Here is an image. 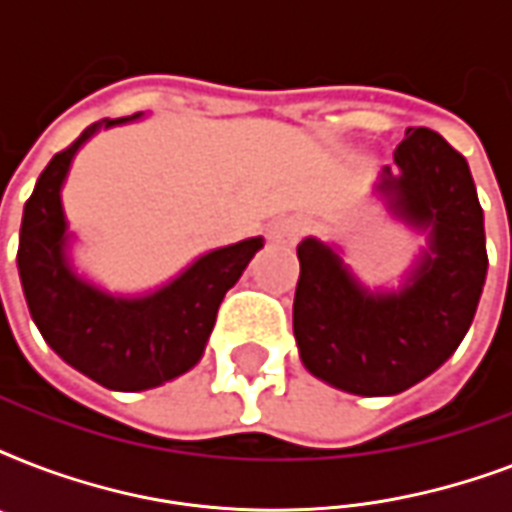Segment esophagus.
<instances>
[{"instance_id":"esophagus-1","label":"esophagus","mask_w":512,"mask_h":512,"mask_svg":"<svg viewBox=\"0 0 512 512\" xmlns=\"http://www.w3.org/2000/svg\"><path fill=\"white\" fill-rule=\"evenodd\" d=\"M303 233V223L297 217H279L268 225V239L276 244H295Z\"/></svg>"}]
</instances>
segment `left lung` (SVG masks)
Returning a JSON list of instances; mask_svg holds the SVG:
<instances>
[{
    "instance_id": "1",
    "label": "left lung",
    "mask_w": 512,
    "mask_h": 512,
    "mask_svg": "<svg viewBox=\"0 0 512 512\" xmlns=\"http://www.w3.org/2000/svg\"><path fill=\"white\" fill-rule=\"evenodd\" d=\"M374 196L428 247L396 289H369L337 244H297L292 327L305 369L353 396H396L433 374L468 335L484 292V209L465 156L438 132L409 127Z\"/></svg>"
}]
</instances>
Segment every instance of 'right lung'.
Listing matches in <instances>:
<instances>
[{"mask_svg": "<svg viewBox=\"0 0 512 512\" xmlns=\"http://www.w3.org/2000/svg\"><path fill=\"white\" fill-rule=\"evenodd\" d=\"M140 116L100 119L52 156L23 207L18 244L20 284L44 342L76 372L122 393L159 388L199 364L225 292L263 249V236L212 249L146 295H114L76 271L60 199L71 162L92 135Z\"/></svg>", "mask_w": 512, "mask_h": 512, "instance_id": "add662e5", "label": "right lung"}]
</instances>
